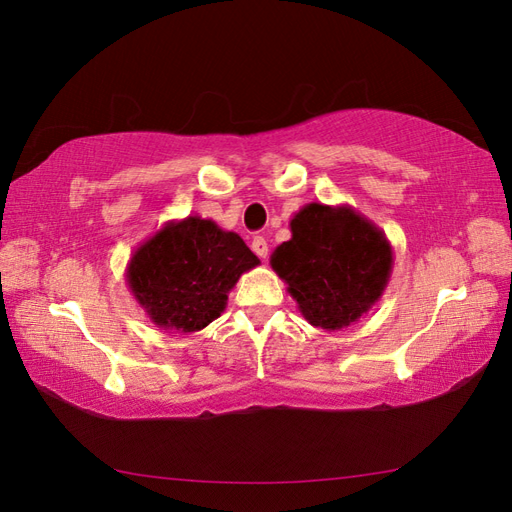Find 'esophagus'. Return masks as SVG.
I'll return each mask as SVG.
<instances>
[{
  "label": "esophagus",
  "mask_w": 512,
  "mask_h": 512,
  "mask_svg": "<svg viewBox=\"0 0 512 512\" xmlns=\"http://www.w3.org/2000/svg\"><path fill=\"white\" fill-rule=\"evenodd\" d=\"M252 250L265 260L267 256H269V243H267V239L265 237H256L254 241H252Z\"/></svg>",
  "instance_id": "obj_1"
}]
</instances>
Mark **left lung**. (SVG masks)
I'll list each match as a JSON object with an SVG mask.
<instances>
[{
    "instance_id": "left-lung-1",
    "label": "left lung",
    "mask_w": 512,
    "mask_h": 512,
    "mask_svg": "<svg viewBox=\"0 0 512 512\" xmlns=\"http://www.w3.org/2000/svg\"><path fill=\"white\" fill-rule=\"evenodd\" d=\"M290 232L271 254V267L303 318L324 331L359 322L391 277L393 247L384 232L350 205L322 203L294 213Z\"/></svg>"
}]
</instances>
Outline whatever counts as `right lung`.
<instances>
[{
	"label": "right lung",
	"instance_id": "1",
	"mask_svg": "<svg viewBox=\"0 0 512 512\" xmlns=\"http://www.w3.org/2000/svg\"><path fill=\"white\" fill-rule=\"evenodd\" d=\"M256 265L258 256L237 232L188 215L166 222L136 247L126 280L156 327L196 333L220 318L228 292Z\"/></svg>",
	"mask_w": 512,
	"mask_h": 512
}]
</instances>
